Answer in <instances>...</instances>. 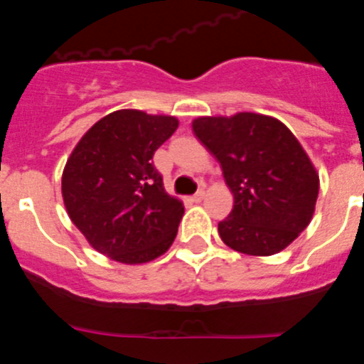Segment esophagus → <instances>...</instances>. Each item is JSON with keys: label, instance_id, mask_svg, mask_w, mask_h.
<instances>
[{"label": "esophagus", "instance_id": "1", "mask_svg": "<svg viewBox=\"0 0 364 364\" xmlns=\"http://www.w3.org/2000/svg\"><path fill=\"white\" fill-rule=\"evenodd\" d=\"M204 197H205V191H204V189H200V191H197L195 195H193L191 200L193 202H202V200H204Z\"/></svg>", "mask_w": 364, "mask_h": 364}]
</instances>
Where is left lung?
Segmentation results:
<instances>
[{
  "mask_svg": "<svg viewBox=\"0 0 364 364\" xmlns=\"http://www.w3.org/2000/svg\"><path fill=\"white\" fill-rule=\"evenodd\" d=\"M193 133L220 162L233 210L218 222L222 242L268 257L306 230L319 195V175L297 138L277 118L237 112L200 117Z\"/></svg>",
  "mask_w": 364,
  "mask_h": 364,
  "instance_id": "obj_1",
  "label": "left lung"
}]
</instances>
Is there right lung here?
Listing matches in <instances>:
<instances>
[{
    "label": "right lung",
    "mask_w": 364,
    "mask_h": 364,
    "mask_svg": "<svg viewBox=\"0 0 364 364\" xmlns=\"http://www.w3.org/2000/svg\"><path fill=\"white\" fill-rule=\"evenodd\" d=\"M176 127L175 117L120 109L96 122L70 153L62 175L63 204L102 255L144 264L175 240L184 204L167 195L151 159Z\"/></svg>",
    "instance_id": "1"
}]
</instances>
